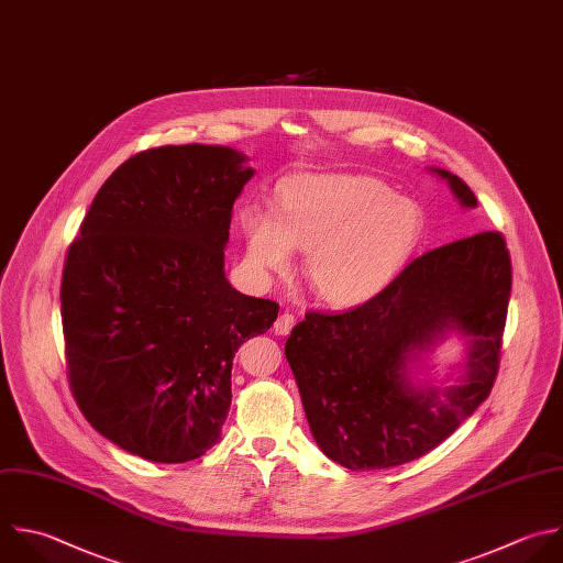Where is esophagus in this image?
<instances>
[{"mask_svg":"<svg viewBox=\"0 0 563 563\" xmlns=\"http://www.w3.org/2000/svg\"><path fill=\"white\" fill-rule=\"evenodd\" d=\"M292 328H295V317H292L290 312L279 314V317H277V321H275V325H273L275 334H282V336L290 334V330H292Z\"/></svg>","mask_w":563,"mask_h":563,"instance_id":"esophagus-1","label":"esophagus"}]
</instances>
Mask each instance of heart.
Returning <instances> with one entry per match:
<instances>
[{"mask_svg":"<svg viewBox=\"0 0 563 563\" xmlns=\"http://www.w3.org/2000/svg\"><path fill=\"white\" fill-rule=\"evenodd\" d=\"M240 227L257 275L286 273L292 249H301L312 292L350 308L402 275L422 242L424 213L369 176L299 174L279 187L275 209L244 207Z\"/></svg>","mask_w":563,"mask_h":563,"instance_id":"obj_1","label":"heart"}]
</instances>
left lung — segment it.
I'll return each mask as SVG.
<instances>
[{"label":"left lung","mask_w":563,"mask_h":563,"mask_svg":"<svg viewBox=\"0 0 563 563\" xmlns=\"http://www.w3.org/2000/svg\"><path fill=\"white\" fill-rule=\"evenodd\" d=\"M460 207L473 191L429 167ZM510 297V257L497 231L416 257L376 299L345 312H308L286 341L319 449L352 471L416 460L449 438L490 394ZM455 331L462 364L438 382L430 354Z\"/></svg>","instance_id":"obj_1"}]
</instances>
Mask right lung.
Instances as JSON below:
<instances>
[{
    "label": "right lung",
    "mask_w": 563,
    "mask_h": 563,
    "mask_svg": "<svg viewBox=\"0 0 563 563\" xmlns=\"http://www.w3.org/2000/svg\"><path fill=\"white\" fill-rule=\"evenodd\" d=\"M222 145H167L125 161L73 242L62 319L73 394L88 422L152 462L220 442L238 347L279 306L224 273L233 205L255 176Z\"/></svg>",
    "instance_id": "add662e5"
}]
</instances>
